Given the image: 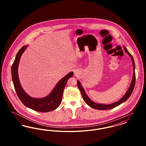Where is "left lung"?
Instances as JSON below:
<instances>
[{
    "mask_svg": "<svg viewBox=\"0 0 146 146\" xmlns=\"http://www.w3.org/2000/svg\"><path fill=\"white\" fill-rule=\"evenodd\" d=\"M124 49L125 52H126V54L130 56V57H131V58L132 60V64H133V76H132V81H131V83L129 89L126 91V94L124 95V96L122 97L120 100H119L118 101L116 102H114V103H113V104H96V103L93 102L92 100H91L90 98H89V97L87 96V95L86 94V93H85V91L84 90L82 86L81 85V84L80 83L79 81V80L77 81L78 86V88H79V90L80 91V92H81V94L82 95V97H83V98L84 101L85 102V103L86 104L89 105L91 108L96 109V110H110V109L113 108L114 107H116L119 105H120V104H121L122 103L124 102L131 96L132 91L133 90V89H134V87H135V82H136V76H135V62H134L133 58L132 56L129 53V52L127 51V50L125 48V46H124Z\"/></svg>",
    "mask_w": 146,
    "mask_h": 146,
    "instance_id": "8db88e82",
    "label": "left lung"
}]
</instances>
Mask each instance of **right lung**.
I'll use <instances>...</instances> for the list:
<instances>
[{"mask_svg": "<svg viewBox=\"0 0 146 146\" xmlns=\"http://www.w3.org/2000/svg\"><path fill=\"white\" fill-rule=\"evenodd\" d=\"M27 48V45H25L18 51L11 67L12 79L17 95L25 106L35 111L48 112L54 111L61 104L63 90L68 79L73 76V73L71 72L61 79L47 96L42 98H35L29 96L21 86L17 71L21 55Z\"/></svg>", "mask_w": 146, "mask_h": 146, "instance_id": "add662e5", "label": "right lung"}]
</instances>
